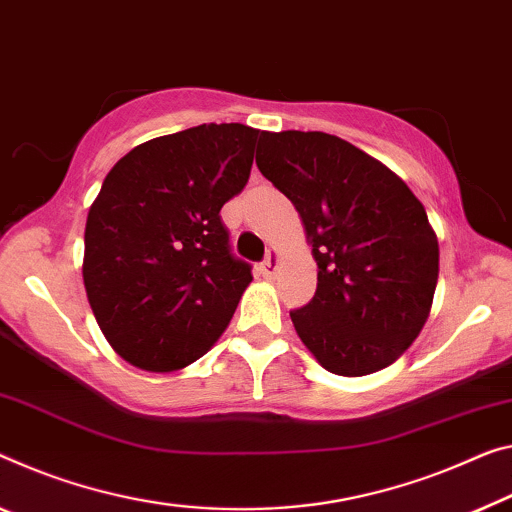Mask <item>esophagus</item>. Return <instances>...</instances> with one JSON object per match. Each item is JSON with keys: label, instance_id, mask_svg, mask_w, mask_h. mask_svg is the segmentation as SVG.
Wrapping results in <instances>:
<instances>
[{"label": "esophagus", "instance_id": "obj_1", "mask_svg": "<svg viewBox=\"0 0 512 512\" xmlns=\"http://www.w3.org/2000/svg\"><path fill=\"white\" fill-rule=\"evenodd\" d=\"M279 249L277 247H270L267 249V256H265V261L261 263V272H263V277H274V274H277V265H279Z\"/></svg>", "mask_w": 512, "mask_h": 512}]
</instances>
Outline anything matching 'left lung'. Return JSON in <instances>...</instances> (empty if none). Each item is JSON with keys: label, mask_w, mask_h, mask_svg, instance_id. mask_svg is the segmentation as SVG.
Wrapping results in <instances>:
<instances>
[{"label": "left lung", "mask_w": 512, "mask_h": 512, "mask_svg": "<svg viewBox=\"0 0 512 512\" xmlns=\"http://www.w3.org/2000/svg\"><path fill=\"white\" fill-rule=\"evenodd\" d=\"M256 164L300 212L318 263L313 300L290 313L334 375L391 366L421 334L439 274L426 208L389 167L327 132H263Z\"/></svg>", "instance_id": "left-lung-1"}]
</instances>
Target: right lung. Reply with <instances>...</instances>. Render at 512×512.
Returning a JSON list of instances; mask_svg holds the SVG:
<instances>
[{"mask_svg": "<svg viewBox=\"0 0 512 512\" xmlns=\"http://www.w3.org/2000/svg\"><path fill=\"white\" fill-rule=\"evenodd\" d=\"M263 132L203 123L132 148L91 203L82 277L116 355L171 373L224 334L251 265L231 254L219 210L245 190Z\"/></svg>", "mask_w": 512, "mask_h": 512, "instance_id": "right-lung-1", "label": "right lung"}]
</instances>
